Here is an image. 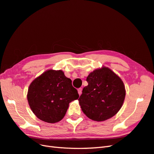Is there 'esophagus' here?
<instances>
[{
	"label": "esophagus",
	"instance_id": "1",
	"mask_svg": "<svg viewBox=\"0 0 154 154\" xmlns=\"http://www.w3.org/2000/svg\"><path fill=\"white\" fill-rule=\"evenodd\" d=\"M78 93H79V95H81V94H82V88H79L78 89Z\"/></svg>",
	"mask_w": 154,
	"mask_h": 154
}]
</instances>
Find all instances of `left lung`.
<instances>
[{
	"instance_id": "8db88e82",
	"label": "left lung",
	"mask_w": 154,
	"mask_h": 154,
	"mask_svg": "<svg viewBox=\"0 0 154 154\" xmlns=\"http://www.w3.org/2000/svg\"><path fill=\"white\" fill-rule=\"evenodd\" d=\"M88 85L79 99L85 115L95 121L111 118L119 111L125 98L123 82L110 69H95L86 78Z\"/></svg>"
}]
</instances>
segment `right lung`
I'll return each mask as SVG.
<instances>
[{
	"mask_svg": "<svg viewBox=\"0 0 154 154\" xmlns=\"http://www.w3.org/2000/svg\"><path fill=\"white\" fill-rule=\"evenodd\" d=\"M79 97L72 80L63 71L50 69L31 83L27 98L32 112L39 119L54 123L62 119L69 103Z\"/></svg>",
	"mask_w": 154,
	"mask_h": 154,
	"instance_id": "right-lung-1",
	"label": "right lung"
}]
</instances>
